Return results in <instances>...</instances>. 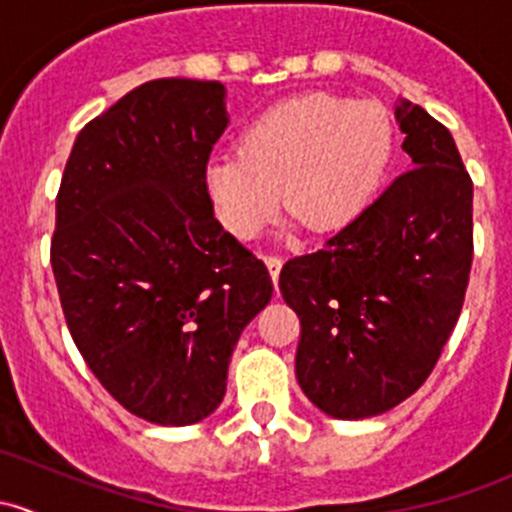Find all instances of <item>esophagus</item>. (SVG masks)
Segmentation results:
<instances>
[{
	"label": "esophagus",
	"instance_id": "obj_1",
	"mask_svg": "<svg viewBox=\"0 0 512 512\" xmlns=\"http://www.w3.org/2000/svg\"><path fill=\"white\" fill-rule=\"evenodd\" d=\"M265 265H267V270H270L272 282L277 285V280H280V270H282V257L280 255H267Z\"/></svg>",
	"mask_w": 512,
	"mask_h": 512
}]
</instances>
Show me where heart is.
I'll list each match as a JSON object with an SVG mask.
<instances>
[{
    "label": "heart",
    "instance_id": "obj_1",
    "mask_svg": "<svg viewBox=\"0 0 512 512\" xmlns=\"http://www.w3.org/2000/svg\"><path fill=\"white\" fill-rule=\"evenodd\" d=\"M391 148L394 123L381 103L317 91L262 111L237 151L210 158L205 185L220 223L237 237L260 235L282 198L292 223L327 232L361 213Z\"/></svg>",
    "mask_w": 512,
    "mask_h": 512
}]
</instances>
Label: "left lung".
<instances>
[{
  "label": "left lung",
  "mask_w": 512,
  "mask_h": 512,
  "mask_svg": "<svg viewBox=\"0 0 512 512\" xmlns=\"http://www.w3.org/2000/svg\"><path fill=\"white\" fill-rule=\"evenodd\" d=\"M409 170L359 218L280 272L299 317L294 371L334 418L394 409L436 366L466 297L473 260V180L453 136L401 101Z\"/></svg>",
  "instance_id": "obj_1"
}]
</instances>
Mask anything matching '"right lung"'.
<instances>
[{
	"label": "right lung",
	"instance_id": "right-lung-1",
	"mask_svg": "<svg viewBox=\"0 0 512 512\" xmlns=\"http://www.w3.org/2000/svg\"><path fill=\"white\" fill-rule=\"evenodd\" d=\"M225 128L220 81H148L81 128L56 195L66 327L103 389L160 426L218 409L272 297L265 262L213 215L205 168Z\"/></svg>",
	"mask_w": 512,
	"mask_h": 512
}]
</instances>
